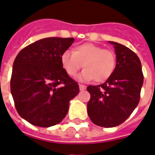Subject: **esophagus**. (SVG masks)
Here are the masks:
<instances>
[{"instance_id":"1","label":"esophagus","mask_w":155,"mask_h":155,"mask_svg":"<svg viewBox=\"0 0 155 155\" xmlns=\"http://www.w3.org/2000/svg\"><path fill=\"white\" fill-rule=\"evenodd\" d=\"M79 89H80V91H84L86 89V87L84 85H79Z\"/></svg>"}]
</instances>
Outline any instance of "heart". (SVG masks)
<instances>
[{"instance_id": "1", "label": "heart", "mask_w": 155, "mask_h": 155, "mask_svg": "<svg viewBox=\"0 0 155 155\" xmlns=\"http://www.w3.org/2000/svg\"><path fill=\"white\" fill-rule=\"evenodd\" d=\"M61 65L67 74L75 77L82 68L84 71L80 79L95 82H103L109 78L115 71L116 54L113 51L102 48L91 43H85L74 47L73 53L64 52L60 58Z\"/></svg>"}]
</instances>
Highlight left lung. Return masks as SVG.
Returning <instances> with one entry per match:
<instances>
[{"label": "left lung", "instance_id": "1", "mask_svg": "<svg viewBox=\"0 0 155 155\" xmlns=\"http://www.w3.org/2000/svg\"><path fill=\"white\" fill-rule=\"evenodd\" d=\"M115 47L116 68L106 82L88 86L91 99L87 114L95 125L115 127L122 124L137 107L144 75L137 55L125 45L110 41Z\"/></svg>", "mask_w": 155, "mask_h": 155}]
</instances>
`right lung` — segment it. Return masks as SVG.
Segmentation results:
<instances>
[{"label":"right lung","instance_id":"right-lung-1","mask_svg":"<svg viewBox=\"0 0 155 155\" xmlns=\"http://www.w3.org/2000/svg\"><path fill=\"white\" fill-rule=\"evenodd\" d=\"M73 38L50 37L24 48L13 64L11 91L18 114L36 126L49 127L66 116L69 101L79 92L78 82L61 65L62 54Z\"/></svg>","mask_w":155,"mask_h":155}]
</instances>
